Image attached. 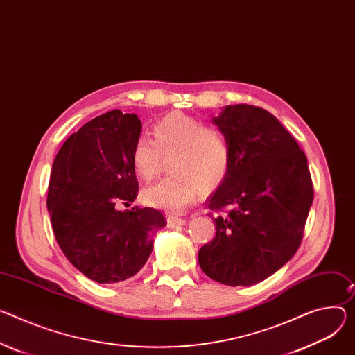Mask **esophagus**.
I'll return each mask as SVG.
<instances>
[{
	"label": "esophagus",
	"mask_w": 355,
	"mask_h": 355,
	"mask_svg": "<svg viewBox=\"0 0 355 355\" xmlns=\"http://www.w3.org/2000/svg\"><path fill=\"white\" fill-rule=\"evenodd\" d=\"M185 220L177 215H168L167 218V227L168 228H175V227H180V225H184Z\"/></svg>",
	"instance_id": "obj_1"
}]
</instances>
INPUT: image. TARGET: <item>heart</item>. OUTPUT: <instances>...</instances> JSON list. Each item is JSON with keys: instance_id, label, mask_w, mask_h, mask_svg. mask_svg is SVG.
Returning <instances> with one entry per match:
<instances>
[{"instance_id": "obj_1", "label": "heart", "mask_w": 355, "mask_h": 355, "mask_svg": "<svg viewBox=\"0 0 355 355\" xmlns=\"http://www.w3.org/2000/svg\"><path fill=\"white\" fill-rule=\"evenodd\" d=\"M166 180L143 192L144 202L180 212L201 194L220 184L231 167V146L219 128L182 113L166 116L154 127V140L140 136L132 148V163L146 181L154 180L170 158Z\"/></svg>"}]
</instances>
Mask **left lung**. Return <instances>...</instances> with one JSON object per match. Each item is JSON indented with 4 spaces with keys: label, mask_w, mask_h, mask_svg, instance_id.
I'll return each instance as SVG.
<instances>
[{
    "label": "left lung",
    "mask_w": 355,
    "mask_h": 355,
    "mask_svg": "<svg viewBox=\"0 0 355 355\" xmlns=\"http://www.w3.org/2000/svg\"><path fill=\"white\" fill-rule=\"evenodd\" d=\"M212 121L231 146V167L208 208L216 235L198 252L204 273L250 286L277 272L300 246L313 202L306 154L262 107L225 106Z\"/></svg>",
    "instance_id": "1"
}]
</instances>
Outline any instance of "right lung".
<instances>
[{
    "mask_svg": "<svg viewBox=\"0 0 355 355\" xmlns=\"http://www.w3.org/2000/svg\"><path fill=\"white\" fill-rule=\"evenodd\" d=\"M140 135L137 114L107 112L63 143L52 164L46 207L55 238L68 261L98 283L135 276L166 227L154 208L117 209L137 197L132 148Z\"/></svg>",
    "mask_w": 355,
    "mask_h": 355,
    "instance_id": "1",
    "label": "right lung"
}]
</instances>
